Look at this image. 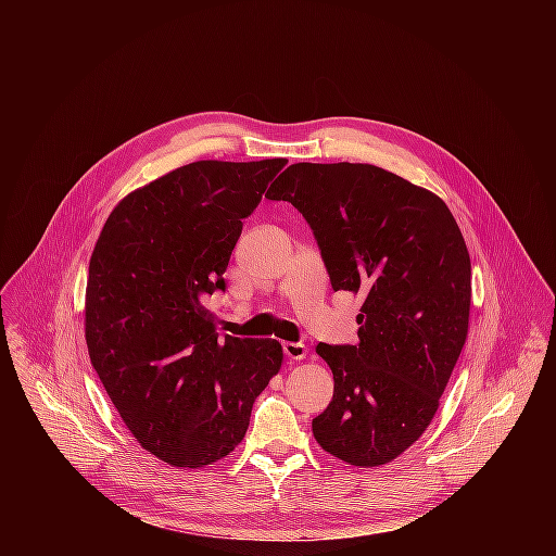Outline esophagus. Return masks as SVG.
I'll use <instances>...</instances> for the list:
<instances>
[{"label":"esophagus","instance_id":"esophagus-1","mask_svg":"<svg viewBox=\"0 0 556 556\" xmlns=\"http://www.w3.org/2000/svg\"><path fill=\"white\" fill-rule=\"evenodd\" d=\"M283 354L286 358L290 361H303L307 356V348L303 343H292V341H286L283 343Z\"/></svg>","mask_w":556,"mask_h":556}]
</instances>
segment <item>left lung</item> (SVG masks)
<instances>
[{
    "mask_svg": "<svg viewBox=\"0 0 556 556\" xmlns=\"http://www.w3.org/2000/svg\"><path fill=\"white\" fill-rule=\"evenodd\" d=\"M307 219L334 290L363 294L358 345H316L334 399L312 420L334 457L369 468L431 425L468 334L470 257L429 189L363 163H296L266 193Z\"/></svg>",
    "mask_w": 556,
    "mask_h": 556,
    "instance_id": "8db88e82",
    "label": "left lung"
}]
</instances>
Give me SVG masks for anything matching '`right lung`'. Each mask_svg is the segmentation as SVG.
Returning a JSON list of instances; mask_svg holds the SVG:
<instances>
[{"label": "right lung", "instance_id": "obj_1", "mask_svg": "<svg viewBox=\"0 0 556 556\" xmlns=\"http://www.w3.org/2000/svg\"><path fill=\"white\" fill-rule=\"evenodd\" d=\"M286 157L198 161L127 193L90 257V361L142 448L178 468L228 455L279 374L275 339H217L204 299Z\"/></svg>", "mask_w": 556, "mask_h": 556}]
</instances>
